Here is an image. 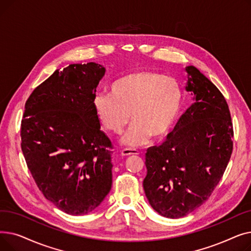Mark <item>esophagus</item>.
<instances>
[{
	"label": "esophagus",
	"instance_id": "esophagus-1",
	"mask_svg": "<svg viewBox=\"0 0 251 251\" xmlns=\"http://www.w3.org/2000/svg\"><path fill=\"white\" fill-rule=\"evenodd\" d=\"M138 151L134 150V149H124L121 151V155L122 156H127V155H131V154H138Z\"/></svg>",
	"mask_w": 251,
	"mask_h": 251
}]
</instances>
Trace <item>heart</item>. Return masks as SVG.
Segmentation results:
<instances>
[{
    "label": "heart",
    "mask_w": 251,
    "mask_h": 251,
    "mask_svg": "<svg viewBox=\"0 0 251 251\" xmlns=\"http://www.w3.org/2000/svg\"><path fill=\"white\" fill-rule=\"evenodd\" d=\"M182 90L176 79L151 70L127 74L111 86V94L100 92L94 100L101 125L119 134L133 120L122 143L130 148L147 144L152 136L165 137L179 115Z\"/></svg>",
    "instance_id": "b5f03b06"
}]
</instances>
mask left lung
Segmentation results:
<instances>
[{"label":"left lung","instance_id":"8db88e82","mask_svg":"<svg viewBox=\"0 0 251 251\" xmlns=\"http://www.w3.org/2000/svg\"><path fill=\"white\" fill-rule=\"evenodd\" d=\"M186 90L194 102L167 140L148 149L143 189L161 216L178 219L200 207L218 185L233 150L228 103L218 87L187 66Z\"/></svg>","mask_w":251,"mask_h":251}]
</instances>
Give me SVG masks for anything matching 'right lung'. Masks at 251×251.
Wrapping results in <instances>:
<instances>
[{"label":"right lung","mask_w":251,"mask_h":251,"mask_svg":"<svg viewBox=\"0 0 251 251\" xmlns=\"http://www.w3.org/2000/svg\"><path fill=\"white\" fill-rule=\"evenodd\" d=\"M101 65L71 64L39 84L25 103L21 150L39 188L64 213L95 210L112 188V142L94 100Z\"/></svg>","instance_id":"obj_1"}]
</instances>
